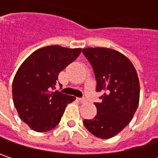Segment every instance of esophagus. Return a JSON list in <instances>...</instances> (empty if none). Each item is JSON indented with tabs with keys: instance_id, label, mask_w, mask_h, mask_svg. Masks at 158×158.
<instances>
[{
	"instance_id": "34e87169",
	"label": "esophagus",
	"mask_w": 158,
	"mask_h": 158,
	"mask_svg": "<svg viewBox=\"0 0 158 158\" xmlns=\"http://www.w3.org/2000/svg\"><path fill=\"white\" fill-rule=\"evenodd\" d=\"M79 102H81V103H85V102H87V100H86L85 98H79Z\"/></svg>"
}]
</instances>
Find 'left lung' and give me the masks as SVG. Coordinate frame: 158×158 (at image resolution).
<instances>
[{"mask_svg": "<svg viewBox=\"0 0 158 158\" xmlns=\"http://www.w3.org/2000/svg\"><path fill=\"white\" fill-rule=\"evenodd\" d=\"M83 55L90 63L97 81L96 90L102 92L101 102H95L97 115L84 120L93 135L108 139L120 133L132 120L138 107L140 87L136 70L131 61L113 49L85 48Z\"/></svg>", "mask_w": 158, "mask_h": 158, "instance_id": "8db88e82", "label": "left lung"}]
</instances>
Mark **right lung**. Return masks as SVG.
Returning <instances> with one entry per match:
<instances>
[{"mask_svg": "<svg viewBox=\"0 0 158 158\" xmlns=\"http://www.w3.org/2000/svg\"><path fill=\"white\" fill-rule=\"evenodd\" d=\"M80 53V48L59 46L40 48L17 70L13 81L14 104L21 120L34 131L43 133L55 128L67 105L75 101V97L54 89L59 72Z\"/></svg>", "mask_w": 158, "mask_h": 158, "instance_id": "obj_1", "label": "right lung"}]
</instances>
